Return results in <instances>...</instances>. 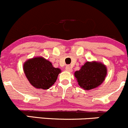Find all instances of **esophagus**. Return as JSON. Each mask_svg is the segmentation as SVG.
Wrapping results in <instances>:
<instances>
[{
    "label": "esophagus",
    "instance_id": "34e87169",
    "mask_svg": "<svg viewBox=\"0 0 128 128\" xmlns=\"http://www.w3.org/2000/svg\"><path fill=\"white\" fill-rule=\"evenodd\" d=\"M66 70L68 72H70L72 71V68L70 66H67L66 67Z\"/></svg>",
    "mask_w": 128,
    "mask_h": 128
}]
</instances>
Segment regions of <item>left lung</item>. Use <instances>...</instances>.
<instances>
[{
    "mask_svg": "<svg viewBox=\"0 0 128 128\" xmlns=\"http://www.w3.org/2000/svg\"><path fill=\"white\" fill-rule=\"evenodd\" d=\"M107 74L104 64L96 61L86 62L79 70L74 72L78 84L84 90H90L101 85Z\"/></svg>",
    "mask_w": 128,
    "mask_h": 128,
    "instance_id": "left-lung-1",
    "label": "left lung"
}]
</instances>
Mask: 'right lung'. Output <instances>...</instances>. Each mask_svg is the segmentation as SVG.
Wrapping results in <instances>:
<instances>
[{
    "instance_id": "obj_1",
    "label": "right lung",
    "mask_w": 128,
    "mask_h": 128,
    "mask_svg": "<svg viewBox=\"0 0 128 128\" xmlns=\"http://www.w3.org/2000/svg\"><path fill=\"white\" fill-rule=\"evenodd\" d=\"M26 78L34 88L48 89L55 83L61 72L42 57H36L26 60L23 65Z\"/></svg>"
}]
</instances>
